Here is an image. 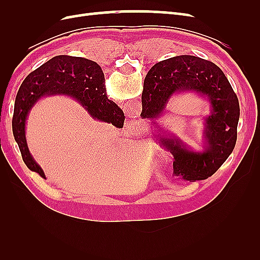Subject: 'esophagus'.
Segmentation results:
<instances>
[{
    "label": "esophagus",
    "instance_id": "esophagus-1",
    "mask_svg": "<svg viewBox=\"0 0 260 260\" xmlns=\"http://www.w3.org/2000/svg\"><path fill=\"white\" fill-rule=\"evenodd\" d=\"M125 123H127V128L130 131L136 130L137 127H138V122L135 119H129V120H127V122H125Z\"/></svg>",
    "mask_w": 260,
    "mask_h": 260
}]
</instances>
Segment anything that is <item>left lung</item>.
<instances>
[{
    "label": "left lung",
    "instance_id": "obj_1",
    "mask_svg": "<svg viewBox=\"0 0 260 260\" xmlns=\"http://www.w3.org/2000/svg\"><path fill=\"white\" fill-rule=\"evenodd\" d=\"M195 91L206 95L212 112L206 118L207 148L193 153L179 141L161 138L160 143L174 155V174L184 180H205L221 167L237 142L240 105L223 72L214 62L191 55L159 61L147 73L142 93L143 118L160 115L176 92Z\"/></svg>",
    "mask_w": 260,
    "mask_h": 260
}]
</instances>
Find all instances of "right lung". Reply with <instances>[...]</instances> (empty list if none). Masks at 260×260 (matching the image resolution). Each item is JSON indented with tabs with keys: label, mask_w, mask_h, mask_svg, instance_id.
I'll return each mask as SVG.
<instances>
[{
	"label": "right lung",
	"mask_w": 260,
	"mask_h": 260,
	"mask_svg": "<svg viewBox=\"0 0 260 260\" xmlns=\"http://www.w3.org/2000/svg\"><path fill=\"white\" fill-rule=\"evenodd\" d=\"M104 80L103 70L95 61L67 55L51 58L27 76L15 101L12 125L22 160L31 171L45 178L40 166L31 157L25 138L28 112L36 101L45 94L72 95L96 119L123 125L124 115L114 102L107 99Z\"/></svg>",
	"instance_id": "right-lung-1"
}]
</instances>
